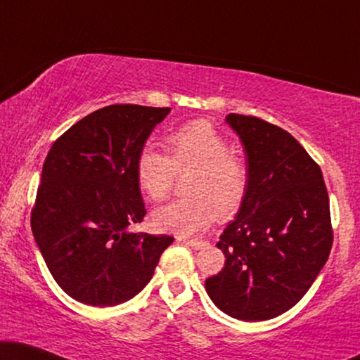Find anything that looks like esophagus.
I'll list each match as a JSON object with an SVG mask.
<instances>
[{
  "instance_id": "obj_1",
  "label": "esophagus",
  "mask_w": 360,
  "mask_h": 360,
  "mask_svg": "<svg viewBox=\"0 0 360 360\" xmlns=\"http://www.w3.org/2000/svg\"><path fill=\"white\" fill-rule=\"evenodd\" d=\"M176 240H179V243H184L186 245H190L191 249H201V248H205V245H208V243H206V240H201V239H184V238H179Z\"/></svg>"
}]
</instances>
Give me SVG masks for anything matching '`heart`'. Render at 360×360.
<instances>
[{"mask_svg":"<svg viewBox=\"0 0 360 360\" xmlns=\"http://www.w3.org/2000/svg\"><path fill=\"white\" fill-rule=\"evenodd\" d=\"M167 155L146 146L136 159V179L152 200H164L176 174L191 170L185 184L188 196L155 210L157 228L180 236L195 234L216 218H229L244 203L249 169L243 157L229 150L228 141L210 122L193 121L172 131Z\"/></svg>","mask_w":360,"mask_h":360,"instance_id":"obj_1","label":"heart"}]
</instances>
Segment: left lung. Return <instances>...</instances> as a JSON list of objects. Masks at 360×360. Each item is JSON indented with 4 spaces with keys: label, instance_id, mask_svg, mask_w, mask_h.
Segmentation results:
<instances>
[{
    "label": "left lung",
    "instance_id": "1",
    "mask_svg": "<svg viewBox=\"0 0 360 360\" xmlns=\"http://www.w3.org/2000/svg\"><path fill=\"white\" fill-rule=\"evenodd\" d=\"M248 155L249 186L236 219L219 236L226 262L206 278L210 298L240 321H265L293 308L333 248L323 172L282 127L231 112Z\"/></svg>",
    "mask_w": 360,
    "mask_h": 360
}]
</instances>
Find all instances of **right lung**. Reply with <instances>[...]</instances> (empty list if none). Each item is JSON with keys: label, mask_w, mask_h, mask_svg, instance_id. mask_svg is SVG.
Segmentation results:
<instances>
[{"label": "right lung", "mask_w": 360, "mask_h": 360, "mask_svg": "<svg viewBox=\"0 0 360 360\" xmlns=\"http://www.w3.org/2000/svg\"><path fill=\"white\" fill-rule=\"evenodd\" d=\"M170 108L110 105L63 132L49 150L31 211L34 239L63 292L115 307L141 292L172 236L129 233L146 206L136 159Z\"/></svg>", "instance_id": "add662e5"}]
</instances>
